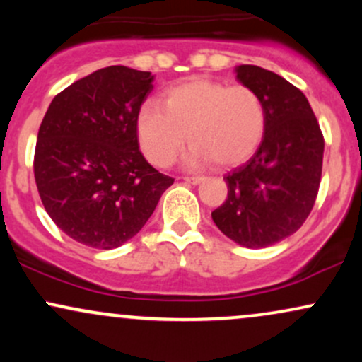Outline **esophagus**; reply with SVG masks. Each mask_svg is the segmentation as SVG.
I'll list each match as a JSON object with an SVG mask.
<instances>
[{
  "instance_id": "esophagus-1",
  "label": "esophagus",
  "mask_w": 362,
  "mask_h": 362,
  "mask_svg": "<svg viewBox=\"0 0 362 362\" xmlns=\"http://www.w3.org/2000/svg\"><path fill=\"white\" fill-rule=\"evenodd\" d=\"M184 180L189 182V184L197 185V184H201L202 180H204V177H184Z\"/></svg>"
}]
</instances>
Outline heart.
Segmentation results:
<instances>
[{"label": "heart", "instance_id": "1", "mask_svg": "<svg viewBox=\"0 0 362 362\" xmlns=\"http://www.w3.org/2000/svg\"><path fill=\"white\" fill-rule=\"evenodd\" d=\"M265 107L248 86L194 80L168 91L165 107L146 102L138 114L141 149L158 167H168L187 134L194 144L185 161L219 167L240 163L264 138Z\"/></svg>", "mask_w": 362, "mask_h": 362}]
</instances>
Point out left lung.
Here are the masks:
<instances>
[{
    "label": "left lung",
    "instance_id": "obj_1",
    "mask_svg": "<svg viewBox=\"0 0 362 362\" xmlns=\"http://www.w3.org/2000/svg\"><path fill=\"white\" fill-rule=\"evenodd\" d=\"M235 73L259 93L267 119L253 156L224 177L228 197L211 216L235 243L265 248L296 233L313 209L325 143L301 90L259 66H236Z\"/></svg>",
    "mask_w": 362,
    "mask_h": 362
}]
</instances>
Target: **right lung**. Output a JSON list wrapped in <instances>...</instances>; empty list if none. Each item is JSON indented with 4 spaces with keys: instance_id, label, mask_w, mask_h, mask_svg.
I'll return each instance as SVG.
<instances>
[{
    "instance_id": "right-lung-1",
    "label": "right lung",
    "mask_w": 362,
    "mask_h": 362,
    "mask_svg": "<svg viewBox=\"0 0 362 362\" xmlns=\"http://www.w3.org/2000/svg\"><path fill=\"white\" fill-rule=\"evenodd\" d=\"M155 74L109 66L62 90L37 136L42 204L69 238L112 250L146 224L173 178L139 151L138 114Z\"/></svg>"
}]
</instances>
